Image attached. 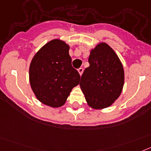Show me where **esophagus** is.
<instances>
[{"mask_svg":"<svg viewBox=\"0 0 151 151\" xmlns=\"http://www.w3.org/2000/svg\"><path fill=\"white\" fill-rule=\"evenodd\" d=\"M77 70H78V72H79L80 75H82V74H83V68H80Z\"/></svg>","mask_w":151,"mask_h":151,"instance_id":"obj_1","label":"esophagus"}]
</instances>
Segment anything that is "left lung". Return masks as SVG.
I'll return each instance as SVG.
<instances>
[{
  "label": "left lung",
  "mask_w": 151,
  "mask_h": 151,
  "mask_svg": "<svg viewBox=\"0 0 151 151\" xmlns=\"http://www.w3.org/2000/svg\"><path fill=\"white\" fill-rule=\"evenodd\" d=\"M88 61L90 66L81 76V90L91 108H107L122 91L124 74L121 61L109 45L102 42L92 49Z\"/></svg>",
  "instance_id": "8db88e82"
}]
</instances>
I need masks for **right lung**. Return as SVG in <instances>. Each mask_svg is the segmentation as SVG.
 <instances>
[{"instance_id":"right-lung-1","label":"right lung","mask_w":151,"mask_h":151,"mask_svg":"<svg viewBox=\"0 0 151 151\" xmlns=\"http://www.w3.org/2000/svg\"><path fill=\"white\" fill-rule=\"evenodd\" d=\"M81 76L71 65L69 45L53 39L34 55L29 66L30 86L42 103L56 108L65 104Z\"/></svg>"}]
</instances>
